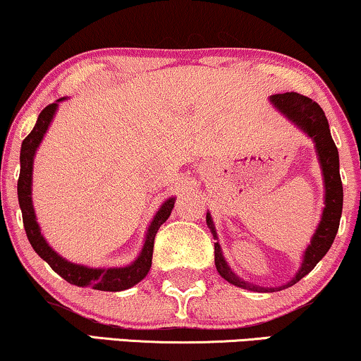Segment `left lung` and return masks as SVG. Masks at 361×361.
Here are the masks:
<instances>
[{
  "label": "left lung",
  "mask_w": 361,
  "mask_h": 361,
  "mask_svg": "<svg viewBox=\"0 0 361 361\" xmlns=\"http://www.w3.org/2000/svg\"><path fill=\"white\" fill-rule=\"evenodd\" d=\"M272 104L287 116L300 128L302 130L310 135L315 142L318 159H320L322 171H324V180H325V209L322 214V221L318 224V228L315 235L312 237V243L305 250V257H303L302 269L295 275L293 280H290L287 285L279 287V290L292 287L298 280H302L307 274H310L315 265L324 259L326 252L330 250L331 243L335 240L336 232H338L341 209H343V185H341L340 177V162H338V149H336L334 139H331L329 121L325 118V112L315 101L310 97L298 94V92H283V94H274L270 97ZM207 226L212 231L215 237V228L210 219V214H207ZM215 267L221 277L227 280L228 283L237 285V287L254 290V292H274L275 288H264L257 287V285L247 283L237 277L232 272L231 267L224 260L221 245L215 242Z\"/></svg>",
  "instance_id": "8db88e82"
}]
</instances>
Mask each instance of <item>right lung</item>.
I'll return each mask as SVG.
<instances>
[{
    "label": "right lung",
    "instance_id": "obj_1",
    "mask_svg": "<svg viewBox=\"0 0 361 361\" xmlns=\"http://www.w3.org/2000/svg\"><path fill=\"white\" fill-rule=\"evenodd\" d=\"M63 101V97L56 102H51L49 106H46L41 111L39 118L36 121V126L32 128L30 134L26 135V139L21 144V154H20V162H21V171H20V179H18V200H20V207L23 214V224H25V231L27 235V240L32 245V249L41 259L48 262V265L54 270L56 274L61 275L66 282L78 285V287H91L94 290H104V292H121V290L130 288L133 285L139 283L140 280L146 277L149 269L152 264V252H154V238L159 227L169 219L174 207V200L169 199L167 202L159 209V212L154 217L151 226H149L146 242H144L142 252H140L137 259L128 267H121V269H87L84 265L71 264V262L64 260L63 257H59L51 247L46 243V240L41 235L39 226L36 222L35 209H32V200H31V176H32V157L37 146H39L41 139L48 126L53 119L58 102Z\"/></svg>",
    "mask_w": 361,
    "mask_h": 361
}]
</instances>
